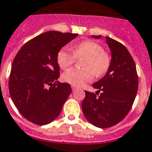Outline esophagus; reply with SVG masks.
Returning a JSON list of instances; mask_svg holds the SVG:
<instances>
[{"mask_svg":"<svg viewBox=\"0 0 152 152\" xmlns=\"http://www.w3.org/2000/svg\"><path fill=\"white\" fill-rule=\"evenodd\" d=\"M72 91H76V89H77V87L74 86V85H72Z\"/></svg>","mask_w":152,"mask_h":152,"instance_id":"1","label":"esophagus"}]
</instances>
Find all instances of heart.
<instances>
[{"instance_id": "1", "label": "heart", "mask_w": 152, "mask_h": 152, "mask_svg": "<svg viewBox=\"0 0 152 152\" xmlns=\"http://www.w3.org/2000/svg\"><path fill=\"white\" fill-rule=\"evenodd\" d=\"M76 58H84L82 64L84 69L70 68L62 75L64 81L74 86H81L90 82L94 78V75H104L111 65L110 56L104 52L99 44L91 40L82 41L72 46L71 49L68 47L61 48L56 61L61 68H67L75 62Z\"/></svg>"}]
</instances>
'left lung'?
<instances>
[{"instance_id": "left-lung-1", "label": "left lung", "mask_w": 152, "mask_h": 152, "mask_svg": "<svg viewBox=\"0 0 152 152\" xmlns=\"http://www.w3.org/2000/svg\"><path fill=\"white\" fill-rule=\"evenodd\" d=\"M106 42L112 53L109 69L103 78L92 84L97 89L96 93L85 91L82 102L85 118L99 128L111 127L124 119L132 107L139 86L135 64L127 48L107 37Z\"/></svg>"}]
</instances>
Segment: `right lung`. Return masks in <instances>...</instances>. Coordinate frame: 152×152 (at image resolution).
<instances>
[{"label":"right lung","instance_id":"right-lung-1","mask_svg":"<svg viewBox=\"0 0 152 152\" xmlns=\"http://www.w3.org/2000/svg\"><path fill=\"white\" fill-rule=\"evenodd\" d=\"M77 35L44 32L25 43L15 56L9 94L20 113L30 122L46 125L53 121L71 94L70 84L57 81L60 67L56 56Z\"/></svg>","mask_w":152,"mask_h":152}]
</instances>
